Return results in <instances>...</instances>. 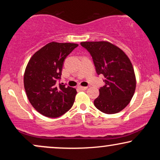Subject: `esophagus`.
Masks as SVG:
<instances>
[{
	"instance_id": "esophagus-1",
	"label": "esophagus",
	"mask_w": 160,
	"mask_h": 160,
	"mask_svg": "<svg viewBox=\"0 0 160 160\" xmlns=\"http://www.w3.org/2000/svg\"><path fill=\"white\" fill-rule=\"evenodd\" d=\"M78 88L80 89V90H86V89H87L88 87H86V86H78Z\"/></svg>"
}]
</instances>
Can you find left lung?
Listing matches in <instances>:
<instances>
[{
  "label": "left lung",
  "mask_w": 160,
  "mask_h": 160,
  "mask_svg": "<svg viewBox=\"0 0 160 160\" xmlns=\"http://www.w3.org/2000/svg\"><path fill=\"white\" fill-rule=\"evenodd\" d=\"M92 57L97 74H103V87L95 99L97 109L108 114L123 110L133 97L136 78L132 64L127 55L108 41L81 42Z\"/></svg>",
  "instance_id": "8db88e82"
}]
</instances>
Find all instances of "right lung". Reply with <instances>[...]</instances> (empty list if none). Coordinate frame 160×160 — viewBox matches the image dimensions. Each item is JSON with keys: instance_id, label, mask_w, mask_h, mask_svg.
<instances>
[{"instance_id": "obj_1", "label": "right lung", "mask_w": 160, "mask_h": 160, "mask_svg": "<svg viewBox=\"0 0 160 160\" xmlns=\"http://www.w3.org/2000/svg\"><path fill=\"white\" fill-rule=\"evenodd\" d=\"M77 47V43L51 42L37 51L28 63L24 74L27 97L45 117H60L73 106L76 89L57 85L56 81L61 78L65 58Z\"/></svg>"}]
</instances>
